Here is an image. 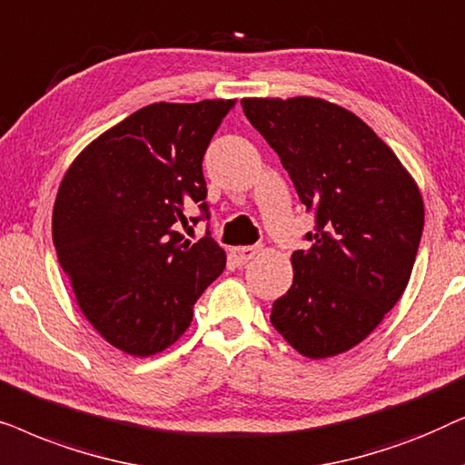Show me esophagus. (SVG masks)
<instances>
[{
	"label": "esophagus",
	"instance_id": "obj_1",
	"mask_svg": "<svg viewBox=\"0 0 465 465\" xmlns=\"http://www.w3.org/2000/svg\"><path fill=\"white\" fill-rule=\"evenodd\" d=\"M260 252L258 245H241V247H232V258L237 260L239 264H245L247 260H252L256 253Z\"/></svg>",
	"mask_w": 465,
	"mask_h": 465
}]
</instances>
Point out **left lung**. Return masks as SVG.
Listing matches in <instances>:
<instances>
[{
    "mask_svg": "<svg viewBox=\"0 0 465 465\" xmlns=\"http://www.w3.org/2000/svg\"><path fill=\"white\" fill-rule=\"evenodd\" d=\"M282 158L315 231L292 253L294 282L271 322L307 358H332L379 326L409 283L423 199L391 148L345 107L315 97L243 99Z\"/></svg>",
    "mask_w": 465,
    "mask_h": 465,
    "instance_id": "1",
    "label": "left lung"
}]
</instances>
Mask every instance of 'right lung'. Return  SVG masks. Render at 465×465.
I'll return each mask as SVG.
<instances>
[{
  "instance_id": "right-lung-1",
  "label": "right lung",
  "mask_w": 465,
  "mask_h": 465,
  "mask_svg": "<svg viewBox=\"0 0 465 465\" xmlns=\"http://www.w3.org/2000/svg\"><path fill=\"white\" fill-rule=\"evenodd\" d=\"M232 99L152 104L99 135L63 177L53 241L75 301L120 351L148 358L180 339L199 296L226 266L209 232L203 156ZM194 204L202 215L187 220Z\"/></svg>"
}]
</instances>
